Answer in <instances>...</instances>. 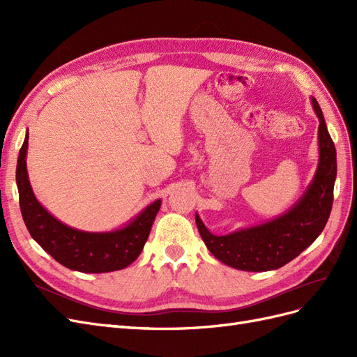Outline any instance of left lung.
Instances as JSON below:
<instances>
[{
    "instance_id": "1",
    "label": "left lung",
    "mask_w": 357,
    "mask_h": 357,
    "mask_svg": "<svg viewBox=\"0 0 357 357\" xmlns=\"http://www.w3.org/2000/svg\"><path fill=\"white\" fill-rule=\"evenodd\" d=\"M311 101L320 121V160L314 180L295 207L278 219L223 236L208 232L198 215L195 218L205 245L220 262L243 271L282 268L304 252L325 228L333 202L337 152L319 102L314 98Z\"/></svg>"
}]
</instances>
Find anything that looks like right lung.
Here are the masks:
<instances>
[{"label":"right lung","instance_id":"right-lung-1","mask_svg":"<svg viewBox=\"0 0 357 357\" xmlns=\"http://www.w3.org/2000/svg\"><path fill=\"white\" fill-rule=\"evenodd\" d=\"M26 149L28 134L19 150L16 183L20 213L32 238L56 262L74 271L110 273L132 264L149 238L160 199L150 204L123 229L105 234L73 229L50 215L34 197L26 172Z\"/></svg>","mask_w":357,"mask_h":357}]
</instances>
